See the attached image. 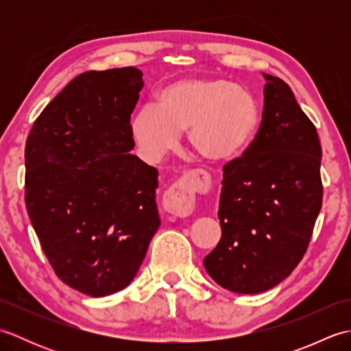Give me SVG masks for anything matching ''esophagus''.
<instances>
[{
  "label": "esophagus",
  "instance_id": "esophagus-1",
  "mask_svg": "<svg viewBox=\"0 0 351 351\" xmlns=\"http://www.w3.org/2000/svg\"><path fill=\"white\" fill-rule=\"evenodd\" d=\"M197 189L199 184L195 176L181 178L180 181L171 184L169 190L164 193V210L176 215V217H189L195 210Z\"/></svg>",
  "mask_w": 351,
  "mask_h": 351
}]
</instances>
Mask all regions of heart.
<instances>
[{"instance_id": "obj_1", "label": "heart", "mask_w": 351, "mask_h": 351, "mask_svg": "<svg viewBox=\"0 0 351 351\" xmlns=\"http://www.w3.org/2000/svg\"><path fill=\"white\" fill-rule=\"evenodd\" d=\"M259 123V106L247 88L225 78H189L164 87L158 107H141L131 121V134L141 154L156 160L187 131L193 151L220 164L252 143Z\"/></svg>"}]
</instances>
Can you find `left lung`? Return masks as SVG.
<instances>
[{"instance_id":"left-lung-1","label":"left lung","mask_w":351,"mask_h":351,"mask_svg":"<svg viewBox=\"0 0 351 351\" xmlns=\"http://www.w3.org/2000/svg\"><path fill=\"white\" fill-rule=\"evenodd\" d=\"M263 122L241 156L223 167L221 238L208 274L232 293L258 294L293 273L323 204L322 145L285 81L265 75Z\"/></svg>"}]
</instances>
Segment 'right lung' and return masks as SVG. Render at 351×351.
<instances>
[{"instance_id": "1", "label": "right lung", "mask_w": 351, "mask_h": 351, "mask_svg": "<svg viewBox=\"0 0 351 351\" xmlns=\"http://www.w3.org/2000/svg\"><path fill=\"white\" fill-rule=\"evenodd\" d=\"M141 71H88L43 108L25 145V205L66 285L104 297L130 285L160 226L158 171L130 154Z\"/></svg>"}]
</instances>
